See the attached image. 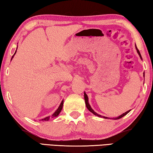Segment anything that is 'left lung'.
Returning a JSON list of instances; mask_svg holds the SVG:
<instances>
[{
  "label": "left lung",
  "instance_id": "8db88e82",
  "mask_svg": "<svg viewBox=\"0 0 153 153\" xmlns=\"http://www.w3.org/2000/svg\"><path fill=\"white\" fill-rule=\"evenodd\" d=\"M135 48H136V50H137V53H138V55H140V57L141 58V59L142 60V56H141V54H140V53L139 50H138V49H137V46H136V45H135ZM84 99H85V105H86V107H87V108H88V109L89 111H90V112L92 113V114H93L94 115H95V116H98V117H103V118H105V119H109V117H105V116H100V115L98 114L97 113H96L94 111L92 108L91 107L90 105V103H89V101H88V95L86 94V93H85V92H84ZM131 111V110H128V111H127L125 112V113H124V114H123L122 115H120V116H118V117H114V118H112V119H114V120H117V119L121 118V117H124V116H126V115L128 113L129 111Z\"/></svg>",
  "mask_w": 153,
  "mask_h": 153
}]
</instances>
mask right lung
<instances>
[{
  "mask_svg": "<svg viewBox=\"0 0 153 153\" xmlns=\"http://www.w3.org/2000/svg\"><path fill=\"white\" fill-rule=\"evenodd\" d=\"M17 49H18V46H17V48H16V50H17ZM16 51H16L15 53L13 54V55L12 56V57H11V61L12 60V59L13 58V56L16 55ZM63 100L62 101V102H61V104L59 105V107L57 108V109L56 110V111H55V112H54V114L52 115V116H48V117H44V119H42L41 120H44V121H48L49 120H50L51 117H57V116H59V114H60V112L62 111V107H63Z\"/></svg>",
  "mask_w": 153,
  "mask_h": 153,
  "instance_id": "add662e5",
  "label": "right lung"
}]
</instances>
